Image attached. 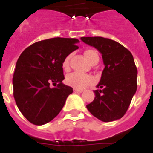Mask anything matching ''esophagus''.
<instances>
[{
  "label": "esophagus",
  "instance_id": "1",
  "mask_svg": "<svg viewBox=\"0 0 153 153\" xmlns=\"http://www.w3.org/2000/svg\"><path fill=\"white\" fill-rule=\"evenodd\" d=\"M74 93H83V90L76 89V88H74Z\"/></svg>",
  "mask_w": 153,
  "mask_h": 153
}]
</instances>
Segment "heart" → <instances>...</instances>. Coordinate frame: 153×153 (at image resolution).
<instances>
[{
	"label": "heart",
	"mask_w": 153,
	"mask_h": 153,
	"mask_svg": "<svg viewBox=\"0 0 153 153\" xmlns=\"http://www.w3.org/2000/svg\"><path fill=\"white\" fill-rule=\"evenodd\" d=\"M84 55L90 63H92L97 59L99 60L98 54L97 53L96 51L93 50V49H88V50L85 51ZM70 56H67L62 62V67L65 70H68L70 69ZM65 82L69 86L72 87L74 88L83 89L84 88L94 83L95 79L90 74H82L79 73V72H74V73H71L67 75Z\"/></svg>",
	"instance_id": "b5f03b06"
}]
</instances>
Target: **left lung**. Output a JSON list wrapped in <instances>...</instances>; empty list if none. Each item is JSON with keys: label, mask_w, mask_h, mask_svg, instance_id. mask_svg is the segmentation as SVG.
Returning a JSON list of instances; mask_svg holds the SVG:
<instances>
[{"label": "left lung", "mask_w": 153, "mask_h": 153, "mask_svg": "<svg viewBox=\"0 0 153 153\" xmlns=\"http://www.w3.org/2000/svg\"><path fill=\"white\" fill-rule=\"evenodd\" d=\"M102 56L105 68L94 91L95 98L87 105L89 112L100 120L114 121L124 116L137 90V67L131 52L121 44L102 37H83Z\"/></svg>", "instance_id": "obj_1"}]
</instances>
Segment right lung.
Listing matches in <instances>:
<instances>
[{"instance_id": "obj_1", "label": "right lung", "mask_w": 153, "mask_h": 153, "mask_svg": "<svg viewBox=\"0 0 153 153\" xmlns=\"http://www.w3.org/2000/svg\"><path fill=\"white\" fill-rule=\"evenodd\" d=\"M77 38H53L39 41L19 57L13 76V95L28 121L42 125L52 120L73 88L65 85L64 59L79 48ZM52 82L53 89L50 84Z\"/></svg>"}]
</instances>
